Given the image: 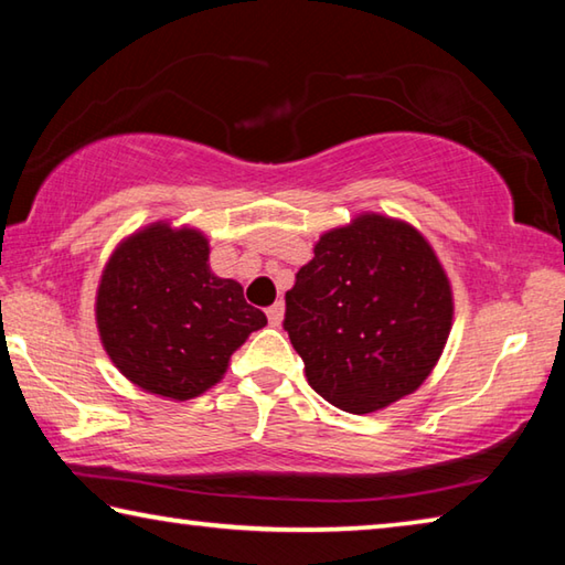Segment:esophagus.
I'll list each match as a JSON object with an SVG mask.
<instances>
[{"instance_id":"esophagus-1","label":"esophagus","mask_w":565,"mask_h":565,"mask_svg":"<svg viewBox=\"0 0 565 565\" xmlns=\"http://www.w3.org/2000/svg\"><path fill=\"white\" fill-rule=\"evenodd\" d=\"M266 317H269L271 327H281V321H284V303L276 301L274 306H269V309H266Z\"/></svg>"}]
</instances>
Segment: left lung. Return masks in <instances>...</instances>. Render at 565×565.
Returning <instances> with one entry per match:
<instances>
[{"instance_id":"8db88e82","label":"left lung","mask_w":565,"mask_h":565,"mask_svg":"<svg viewBox=\"0 0 565 565\" xmlns=\"http://www.w3.org/2000/svg\"><path fill=\"white\" fill-rule=\"evenodd\" d=\"M454 327L451 279L404 218L361 212L313 244L286 291L306 381L347 414H374L424 384Z\"/></svg>"}]
</instances>
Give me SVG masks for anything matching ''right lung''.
<instances>
[{
  "label": "right lung",
  "instance_id": "right-lung-1",
  "mask_svg": "<svg viewBox=\"0 0 565 565\" xmlns=\"http://www.w3.org/2000/svg\"><path fill=\"white\" fill-rule=\"evenodd\" d=\"M94 321L119 374L169 401L216 386L232 353L266 327L242 284L212 271L202 228L171 218L114 246L99 276Z\"/></svg>",
  "mask_w": 565,
  "mask_h": 565
}]
</instances>
